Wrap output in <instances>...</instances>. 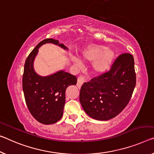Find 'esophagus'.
Listing matches in <instances>:
<instances>
[{
  "mask_svg": "<svg viewBox=\"0 0 154 154\" xmlns=\"http://www.w3.org/2000/svg\"><path fill=\"white\" fill-rule=\"evenodd\" d=\"M85 81V77L83 75H80L79 77V79H78V81H77V87H79V88H80L82 86V85L84 83Z\"/></svg>",
  "mask_w": 154,
  "mask_h": 154,
  "instance_id": "obj_1",
  "label": "esophagus"
}]
</instances>
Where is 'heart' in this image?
Instances as JSON below:
<instances>
[{
  "label": "heart",
  "instance_id": "heart-1",
  "mask_svg": "<svg viewBox=\"0 0 154 154\" xmlns=\"http://www.w3.org/2000/svg\"><path fill=\"white\" fill-rule=\"evenodd\" d=\"M82 57L85 60L94 61L92 67L97 74H103L112 66L115 58V53L112 49L103 45H91L82 53ZM76 65H80L78 59H74Z\"/></svg>",
  "mask_w": 154,
  "mask_h": 154
}]
</instances>
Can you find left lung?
Wrapping results in <instances>:
<instances>
[{"instance_id": "8db88e82", "label": "left lung", "mask_w": 154, "mask_h": 154, "mask_svg": "<svg viewBox=\"0 0 154 154\" xmlns=\"http://www.w3.org/2000/svg\"><path fill=\"white\" fill-rule=\"evenodd\" d=\"M136 83L133 56L120 54L109 71L82 85L80 103L87 114L94 119H112L129 103Z\"/></svg>"}]
</instances>
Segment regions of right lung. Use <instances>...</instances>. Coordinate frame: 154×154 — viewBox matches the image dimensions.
I'll list each match as a JSON object with an SVG mask.
<instances>
[{
  "mask_svg": "<svg viewBox=\"0 0 154 154\" xmlns=\"http://www.w3.org/2000/svg\"><path fill=\"white\" fill-rule=\"evenodd\" d=\"M53 43L67 50V47L57 40L47 38L33 49L26 59L23 75V90L31 114L37 121L45 125L56 123L61 119L65 104V91L69 85H75L77 78L64 70L41 76L34 69V58L42 45Z\"/></svg>",
  "mask_w": 154,
  "mask_h": 154,
  "instance_id": "1",
  "label": "right lung"
}]
</instances>
